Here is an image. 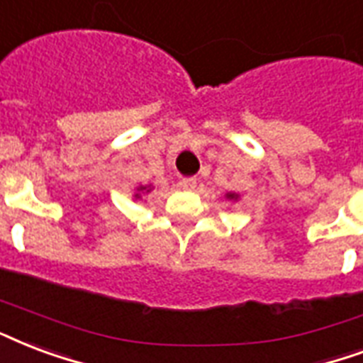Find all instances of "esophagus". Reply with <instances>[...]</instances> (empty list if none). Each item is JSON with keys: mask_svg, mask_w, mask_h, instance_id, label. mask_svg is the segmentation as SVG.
Masks as SVG:
<instances>
[{"mask_svg": "<svg viewBox=\"0 0 363 363\" xmlns=\"http://www.w3.org/2000/svg\"><path fill=\"white\" fill-rule=\"evenodd\" d=\"M179 184H181L182 190H194V188L198 186V181L190 177V179H182V181L179 182Z\"/></svg>", "mask_w": 363, "mask_h": 363, "instance_id": "esophagus-1", "label": "esophagus"}]
</instances>
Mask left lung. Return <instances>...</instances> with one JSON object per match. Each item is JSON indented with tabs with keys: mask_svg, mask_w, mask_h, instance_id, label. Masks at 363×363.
I'll list each match as a JSON object with an SVG mask.
<instances>
[{
	"mask_svg": "<svg viewBox=\"0 0 363 363\" xmlns=\"http://www.w3.org/2000/svg\"><path fill=\"white\" fill-rule=\"evenodd\" d=\"M228 198H234V194H228Z\"/></svg>",
	"mask_w": 363,
	"mask_h": 363,
	"instance_id": "left-lung-1",
	"label": "left lung"
}]
</instances>
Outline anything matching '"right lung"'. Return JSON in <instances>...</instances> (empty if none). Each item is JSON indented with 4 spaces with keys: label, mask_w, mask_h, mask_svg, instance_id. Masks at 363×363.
I'll use <instances>...</instances> for the list:
<instances>
[{
    "label": "right lung",
    "mask_w": 363,
    "mask_h": 363,
    "mask_svg": "<svg viewBox=\"0 0 363 363\" xmlns=\"http://www.w3.org/2000/svg\"><path fill=\"white\" fill-rule=\"evenodd\" d=\"M137 190H138V192H143V194H148L152 190V188L150 186H138ZM138 196H140V194H137V198H138Z\"/></svg>",
    "instance_id": "obj_1"
}]
</instances>
